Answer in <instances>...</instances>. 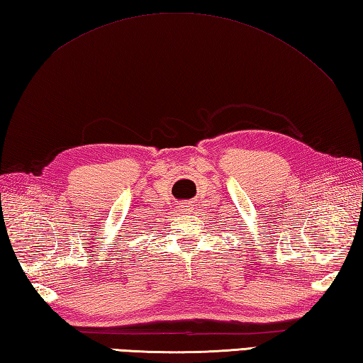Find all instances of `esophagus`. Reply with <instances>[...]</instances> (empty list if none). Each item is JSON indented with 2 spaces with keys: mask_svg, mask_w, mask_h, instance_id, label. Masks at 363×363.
<instances>
[{
  "mask_svg": "<svg viewBox=\"0 0 363 363\" xmlns=\"http://www.w3.org/2000/svg\"><path fill=\"white\" fill-rule=\"evenodd\" d=\"M180 207H182V211H186V207H188V202H180Z\"/></svg>",
  "mask_w": 363,
  "mask_h": 363,
  "instance_id": "obj_1",
  "label": "esophagus"
}]
</instances>
